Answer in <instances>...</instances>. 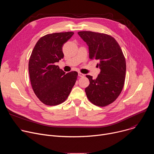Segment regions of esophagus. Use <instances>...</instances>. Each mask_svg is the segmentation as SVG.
I'll return each instance as SVG.
<instances>
[{
	"instance_id": "1",
	"label": "esophagus",
	"mask_w": 154,
	"mask_h": 154,
	"mask_svg": "<svg viewBox=\"0 0 154 154\" xmlns=\"http://www.w3.org/2000/svg\"><path fill=\"white\" fill-rule=\"evenodd\" d=\"M78 75H79V77H85V74H82V73H81V72H79L78 73Z\"/></svg>"
}]
</instances>
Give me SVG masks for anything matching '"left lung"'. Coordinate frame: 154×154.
I'll return each instance as SVG.
<instances>
[{
    "label": "left lung",
    "mask_w": 154,
    "mask_h": 154,
    "mask_svg": "<svg viewBox=\"0 0 154 154\" xmlns=\"http://www.w3.org/2000/svg\"><path fill=\"white\" fill-rule=\"evenodd\" d=\"M89 48L91 60L99 61L100 72L96 79L90 80L85 88L86 96L93 104L105 106L113 103L121 94L125 78L126 62L116 39L110 35L90 31L78 32Z\"/></svg>",
    "instance_id": "left-lung-1"
}]
</instances>
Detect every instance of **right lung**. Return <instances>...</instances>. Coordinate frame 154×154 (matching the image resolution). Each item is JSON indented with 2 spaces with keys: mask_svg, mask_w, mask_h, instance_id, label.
Wrapping results in <instances>:
<instances>
[{
  "mask_svg": "<svg viewBox=\"0 0 154 154\" xmlns=\"http://www.w3.org/2000/svg\"><path fill=\"white\" fill-rule=\"evenodd\" d=\"M74 32L48 34L41 37L32 51L29 72L32 89L43 103L54 106L64 102L75 83L78 73L66 74L56 65L64 57L62 48Z\"/></svg>",
  "mask_w": 154,
  "mask_h": 154,
  "instance_id": "obj_1",
  "label": "right lung"
}]
</instances>
